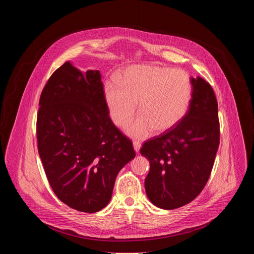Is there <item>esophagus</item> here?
Wrapping results in <instances>:
<instances>
[{
  "instance_id": "34e87169",
  "label": "esophagus",
  "mask_w": 254,
  "mask_h": 254,
  "mask_svg": "<svg viewBox=\"0 0 254 254\" xmlns=\"http://www.w3.org/2000/svg\"><path fill=\"white\" fill-rule=\"evenodd\" d=\"M132 146H133V149L135 152H138L139 149H140V142L138 140H133L132 142Z\"/></svg>"
}]
</instances>
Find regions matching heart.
Instances as JSON below:
<instances>
[{
	"mask_svg": "<svg viewBox=\"0 0 254 254\" xmlns=\"http://www.w3.org/2000/svg\"><path fill=\"white\" fill-rule=\"evenodd\" d=\"M192 94L191 77L185 70L157 65L129 67L121 75L120 84L112 81L104 86L108 114L118 127L131 121L138 102L141 114L127 128L134 137L174 127L186 116Z\"/></svg>",
	"mask_w": 254,
	"mask_h": 254,
	"instance_id": "heart-1",
	"label": "heart"
}]
</instances>
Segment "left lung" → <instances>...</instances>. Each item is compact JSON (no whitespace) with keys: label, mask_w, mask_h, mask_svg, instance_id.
Returning a JSON list of instances; mask_svg holds the SVG:
<instances>
[{"label":"left lung","mask_w":254,"mask_h":254,"mask_svg":"<svg viewBox=\"0 0 254 254\" xmlns=\"http://www.w3.org/2000/svg\"><path fill=\"white\" fill-rule=\"evenodd\" d=\"M189 110L178 125L143 142L140 154L150 161L144 188L150 201L172 210L193 201L211 175L220 142L218 103L211 85L191 78Z\"/></svg>","instance_id":"1"}]
</instances>
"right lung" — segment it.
<instances>
[{
    "mask_svg": "<svg viewBox=\"0 0 254 254\" xmlns=\"http://www.w3.org/2000/svg\"><path fill=\"white\" fill-rule=\"evenodd\" d=\"M39 105L38 152L53 192L72 209L101 210L135 152L108 116L100 72L82 73L65 62L48 79Z\"/></svg>",
    "mask_w": 254,
    "mask_h": 254,
    "instance_id": "obj_1",
    "label": "right lung"
}]
</instances>
